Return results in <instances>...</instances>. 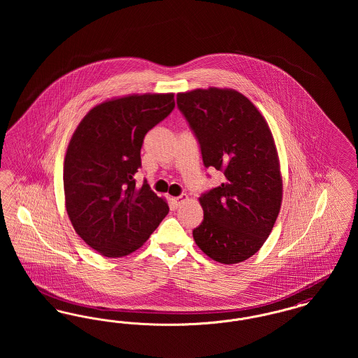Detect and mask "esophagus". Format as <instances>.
<instances>
[{"label":"esophagus","instance_id":"34e87169","mask_svg":"<svg viewBox=\"0 0 358 358\" xmlns=\"http://www.w3.org/2000/svg\"><path fill=\"white\" fill-rule=\"evenodd\" d=\"M187 201V194H182V196H178V197H171V204L174 205V208H178L182 203Z\"/></svg>","mask_w":358,"mask_h":358}]
</instances>
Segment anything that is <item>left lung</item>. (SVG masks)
<instances>
[{"instance_id":"left-lung-1","label":"left lung","mask_w":358,"mask_h":358,"mask_svg":"<svg viewBox=\"0 0 358 358\" xmlns=\"http://www.w3.org/2000/svg\"><path fill=\"white\" fill-rule=\"evenodd\" d=\"M177 106L200 142L205 166L225 177L220 187L199 197L204 220L193 229V238L215 262H244L270 236L283 197L268 123L254 103L232 88L178 92Z\"/></svg>"}]
</instances>
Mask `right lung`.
I'll return each instance as SVG.
<instances>
[{"mask_svg": "<svg viewBox=\"0 0 358 358\" xmlns=\"http://www.w3.org/2000/svg\"><path fill=\"white\" fill-rule=\"evenodd\" d=\"M174 108V94H131L92 107L69 139L63 185L71 224L106 257L142 247L169 212L145 182L136 187L146 133Z\"/></svg>", "mask_w": 358, "mask_h": 358, "instance_id": "right-lung-1", "label": "right lung"}]
</instances>
